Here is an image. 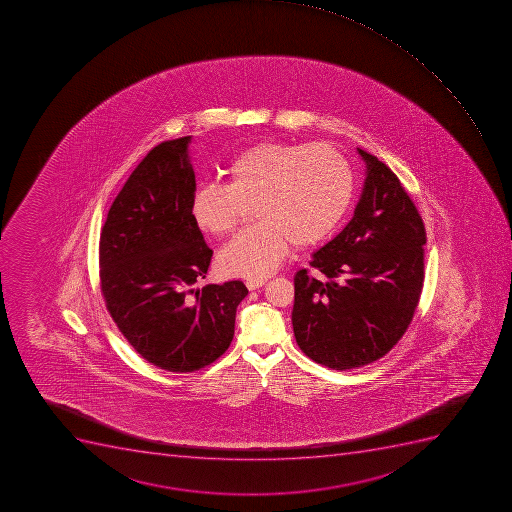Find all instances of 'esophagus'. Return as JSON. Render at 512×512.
Segmentation results:
<instances>
[{
    "instance_id": "obj_1",
    "label": "esophagus",
    "mask_w": 512,
    "mask_h": 512,
    "mask_svg": "<svg viewBox=\"0 0 512 512\" xmlns=\"http://www.w3.org/2000/svg\"><path fill=\"white\" fill-rule=\"evenodd\" d=\"M264 284H266V279H249L248 282H246V287H248L249 290H258L261 289Z\"/></svg>"
}]
</instances>
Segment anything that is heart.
Segmentation results:
<instances>
[{
  "label": "heart",
  "instance_id": "obj_1",
  "mask_svg": "<svg viewBox=\"0 0 512 512\" xmlns=\"http://www.w3.org/2000/svg\"><path fill=\"white\" fill-rule=\"evenodd\" d=\"M228 184H202L192 215L209 235L235 232L253 205L254 227L218 253L217 269L228 277L263 279L294 246L326 240L346 215L354 194L349 161L329 145L261 142L230 161Z\"/></svg>",
  "mask_w": 512,
  "mask_h": 512
}]
</instances>
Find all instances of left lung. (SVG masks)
Listing matches in <instances>:
<instances>
[{
  "instance_id": "8db88e82",
  "label": "left lung",
  "mask_w": 512,
  "mask_h": 512,
  "mask_svg": "<svg viewBox=\"0 0 512 512\" xmlns=\"http://www.w3.org/2000/svg\"><path fill=\"white\" fill-rule=\"evenodd\" d=\"M364 187L354 215L294 277L292 325L305 354L329 369L385 356L413 320L424 280L423 218L392 169L357 148Z\"/></svg>"
}]
</instances>
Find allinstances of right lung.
I'll use <instances>...</instances> for the list:
<instances>
[{"label": "right lung", "instance_id": "add662e5", "mask_svg": "<svg viewBox=\"0 0 512 512\" xmlns=\"http://www.w3.org/2000/svg\"><path fill=\"white\" fill-rule=\"evenodd\" d=\"M192 137L153 148L112 202L99 267L106 307L130 346L169 372L212 364L232 343L236 308L248 295L240 280L194 289L212 249L192 200Z\"/></svg>", "mask_w": 512, "mask_h": 512}]
</instances>
